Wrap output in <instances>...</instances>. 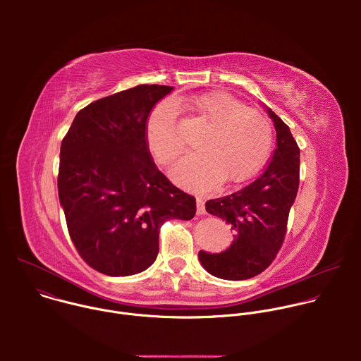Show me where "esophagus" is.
Segmentation results:
<instances>
[{
	"mask_svg": "<svg viewBox=\"0 0 361 361\" xmlns=\"http://www.w3.org/2000/svg\"><path fill=\"white\" fill-rule=\"evenodd\" d=\"M197 214L198 216L205 214V205H204V201L201 198H197Z\"/></svg>",
	"mask_w": 361,
	"mask_h": 361,
	"instance_id": "1",
	"label": "esophagus"
}]
</instances>
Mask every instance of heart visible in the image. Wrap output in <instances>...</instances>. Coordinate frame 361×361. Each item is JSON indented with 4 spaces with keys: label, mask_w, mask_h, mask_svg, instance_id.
Masks as SVG:
<instances>
[{
    "label": "heart",
    "mask_w": 361,
    "mask_h": 361,
    "mask_svg": "<svg viewBox=\"0 0 361 361\" xmlns=\"http://www.w3.org/2000/svg\"><path fill=\"white\" fill-rule=\"evenodd\" d=\"M195 109L213 128L201 144L204 152L187 154L173 169L177 183L207 187L223 176L238 183L250 178L269 160L273 127L266 114L245 107L228 94L197 98ZM147 144L159 163L167 164L183 149L178 110L173 101L160 102L147 121Z\"/></svg>",
    "instance_id": "heart-1"
}]
</instances>
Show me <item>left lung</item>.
Instances as JSON below:
<instances>
[{
	"label": "left lung",
	"instance_id": "left-lung-1",
	"mask_svg": "<svg viewBox=\"0 0 361 361\" xmlns=\"http://www.w3.org/2000/svg\"><path fill=\"white\" fill-rule=\"evenodd\" d=\"M266 111L277 133L270 163L251 181L205 202L207 213L227 221L234 235L223 252H198L202 267L219 279L247 280L263 273L286 237L300 184V148L288 126L271 109Z\"/></svg>",
	"mask_w": 361,
	"mask_h": 361
}]
</instances>
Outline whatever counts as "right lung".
Instances as JSON below:
<instances>
[{"instance_id": "add662e5", "label": "right lung", "mask_w": 361, "mask_h": 361, "mask_svg": "<svg viewBox=\"0 0 361 361\" xmlns=\"http://www.w3.org/2000/svg\"><path fill=\"white\" fill-rule=\"evenodd\" d=\"M171 91L142 84L97 99L63 138L59 197L68 233L82 260L106 276L148 269L164 221L195 214V198L169 181L147 144V118Z\"/></svg>"}]
</instances>
